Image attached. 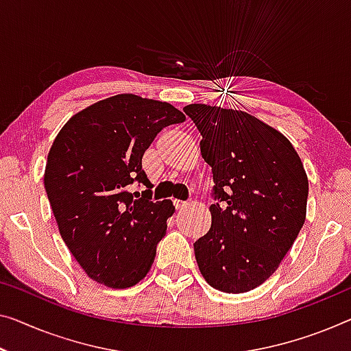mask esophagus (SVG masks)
<instances>
[{
    "instance_id": "1",
    "label": "esophagus",
    "mask_w": 351,
    "mask_h": 351,
    "mask_svg": "<svg viewBox=\"0 0 351 351\" xmlns=\"http://www.w3.org/2000/svg\"><path fill=\"white\" fill-rule=\"evenodd\" d=\"M187 205H189V203H187V202H175V208L176 209H182V208H186Z\"/></svg>"
}]
</instances>
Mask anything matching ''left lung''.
Wrapping results in <instances>:
<instances>
[{"label":"left lung","instance_id":"1","mask_svg":"<svg viewBox=\"0 0 351 351\" xmlns=\"http://www.w3.org/2000/svg\"><path fill=\"white\" fill-rule=\"evenodd\" d=\"M213 171L211 228L193 244L213 289L245 293L276 273L306 221L304 165L284 134L243 110L191 104Z\"/></svg>","mask_w":351,"mask_h":351}]
</instances>
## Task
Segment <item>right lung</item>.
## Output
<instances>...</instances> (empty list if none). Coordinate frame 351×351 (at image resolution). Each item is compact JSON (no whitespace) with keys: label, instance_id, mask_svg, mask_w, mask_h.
<instances>
[{"label":"right lung","instance_id":"add662e5","mask_svg":"<svg viewBox=\"0 0 351 351\" xmlns=\"http://www.w3.org/2000/svg\"><path fill=\"white\" fill-rule=\"evenodd\" d=\"M184 121L169 102L125 93L80 110L53 140L47 197L62 241L99 284L129 289L149 273L175 208L151 200L142 158L162 129ZM134 184L144 186L142 197Z\"/></svg>","mask_w":351,"mask_h":351}]
</instances>
